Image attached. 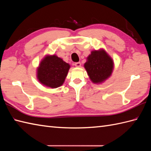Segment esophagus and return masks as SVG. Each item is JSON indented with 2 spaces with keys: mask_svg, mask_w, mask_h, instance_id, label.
<instances>
[{
  "mask_svg": "<svg viewBox=\"0 0 151 151\" xmlns=\"http://www.w3.org/2000/svg\"><path fill=\"white\" fill-rule=\"evenodd\" d=\"M74 65H75V66H76V67H80L81 66V63L80 62H76L74 63Z\"/></svg>",
  "mask_w": 151,
  "mask_h": 151,
  "instance_id": "esophagus-1",
  "label": "esophagus"
}]
</instances>
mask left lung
<instances>
[{"instance_id": "1", "label": "left lung", "mask_w": 151, "mask_h": 151, "mask_svg": "<svg viewBox=\"0 0 151 151\" xmlns=\"http://www.w3.org/2000/svg\"><path fill=\"white\" fill-rule=\"evenodd\" d=\"M84 66L90 81L93 84H99L110 77L114 70V62L106 51L100 49L91 51Z\"/></svg>"}]
</instances>
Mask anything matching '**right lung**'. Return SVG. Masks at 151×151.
Listing matches in <instances>:
<instances>
[{
    "instance_id": "right-lung-1",
    "label": "right lung",
    "mask_w": 151,
    "mask_h": 151,
    "mask_svg": "<svg viewBox=\"0 0 151 151\" xmlns=\"http://www.w3.org/2000/svg\"><path fill=\"white\" fill-rule=\"evenodd\" d=\"M70 67L69 63L56 54H47L37 67L36 77L44 86L57 88L63 84Z\"/></svg>"
}]
</instances>
